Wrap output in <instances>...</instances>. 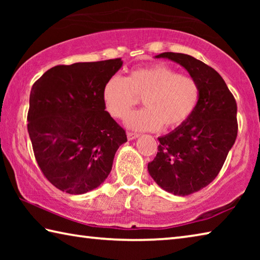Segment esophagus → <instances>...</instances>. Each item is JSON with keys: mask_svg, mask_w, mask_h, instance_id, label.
<instances>
[{"mask_svg": "<svg viewBox=\"0 0 260 260\" xmlns=\"http://www.w3.org/2000/svg\"><path fill=\"white\" fill-rule=\"evenodd\" d=\"M127 138H128V140H134L136 138H139V134L133 133V132H128V133H127Z\"/></svg>", "mask_w": 260, "mask_h": 260, "instance_id": "1", "label": "esophagus"}]
</instances>
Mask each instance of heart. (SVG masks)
Masks as SVG:
<instances>
[{
	"label": "heart",
	"mask_w": 260,
	"mask_h": 260,
	"mask_svg": "<svg viewBox=\"0 0 260 260\" xmlns=\"http://www.w3.org/2000/svg\"><path fill=\"white\" fill-rule=\"evenodd\" d=\"M201 89L197 80L178 73L165 63L132 70L126 78L113 76L105 82L103 100L108 111L118 119L127 114L143 98L144 109L127 118L135 131L173 128L186 122L195 111Z\"/></svg>",
	"instance_id": "obj_1"
}]
</instances>
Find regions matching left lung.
<instances>
[{
  "label": "left lung",
  "mask_w": 260,
  "mask_h": 260,
  "mask_svg": "<svg viewBox=\"0 0 260 260\" xmlns=\"http://www.w3.org/2000/svg\"><path fill=\"white\" fill-rule=\"evenodd\" d=\"M199 82L201 95L191 117L159 140L148 171L158 186L187 196L213 181L237 136V105L221 76L203 61L179 52H162Z\"/></svg>",
  "instance_id": "1"
}]
</instances>
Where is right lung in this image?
Returning a JSON list of instances; mask_svg holds the SVG:
<instances>
[{"instance_id": "obj_1", "label": "right lung", "mask_w": 260, "mask_h": 260, "mask_svg": "<svg viewBox=\"0 0 260 260\" xmlns=\"http://www.w3.org/2000/svg\"><path fill=\"white\" fill-rule=\"evenodd\" d=\"M121 58L57 65L34 82L27 131L41 172L59 190L79 195L111 172L126 132L105 111V82Z\"/></svg>"}]
</instances>
